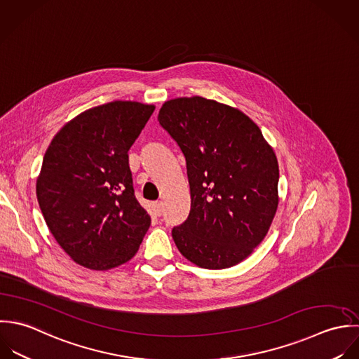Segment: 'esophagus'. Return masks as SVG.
Listing matches in <instances>:
<instances>
[{
    "label": "esophagus",
    "mask_w": 359,
    "mask_h": 359,
    "mask_svg": "<svg viewBox=\"0 0 359 359\" xmlns=\"http://www.w3.org/2000/svg\"><path fill=\"white\" fill-rule=\"evenodd\" d=\"M162 210H163V204L161 201H156L152 204V211L155 215H161L162 214Z\"/></svg>",
    "instance_id": "esophagus-1"
}]
</instances>
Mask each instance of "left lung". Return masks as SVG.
Instances as JSON below:
<instances>
[{
	"mask_svg": "<svg viewBox=\"0 0 359 359\" xmlns=\"http://www.w3.org/2000/svg\"><path fill=\"white\" fill-rule=\"evenodd\" d=\"M159 125L180 147L191 208L172 229L190 262L224 269L245 259L276 214L279 165L259 128L241 111L203 97L166 101Z\"/></svg>",
	"mask_w": 359,
	"mask_h": 359,
	"instance_id": "8db88e82",
	"label": "left lung"
}]
</instances>
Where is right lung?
<instances>
[{
  "instance_id": "add662e5",
  "label": "right lung",
  "mask_w": 359,
  "mask_h": 359,
  "mask_svg": "<svg viewBox=\"0 0 359 359\" xmlns=\"http://www.w3.org/2000/svg\"><path fill=\"white\" fill-rule=\"evenodd\" d=\"M154 109L136 101L94 107L68 122L46 151L39 205L57 243L84 268L128 262L151 224L135 196L128 151Z\"/></svg>"
}]
</instances>
